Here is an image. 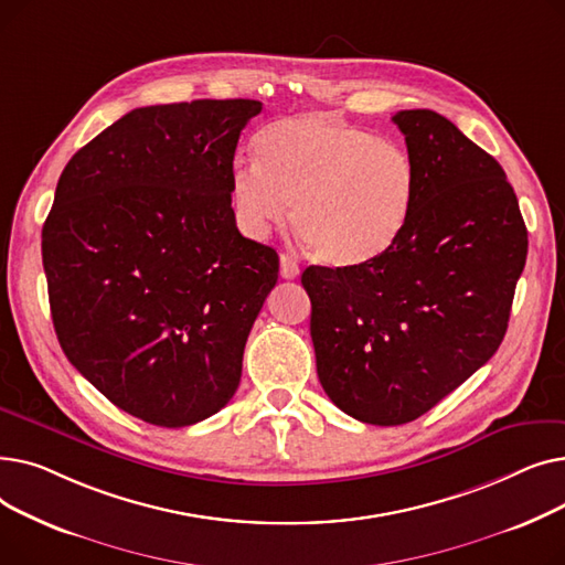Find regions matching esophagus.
<instances>
[{
  "instance_id": "1",
  "label": "esophagus",
  "mask_w": 565,
  "mask_h": 565,
  "mask_svg": "<svg viewBox=\"0 0 565 565\" xmlns=\"http://www.w3.org/2000/svg\"><path fill=\"white\" fill-rule=\"evenodd\" d=\"M279 265H281V277L284 279H295L300 275V263H298V258H292L290 254H281Z\"/></svg>"
}]
</instances>
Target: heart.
Returning <instances> with one entry per match:
<instances>
[{
	"label": "heart",
	"mask_w": 565,
	"mask_h": 565,
	"mask_svg": "<svg viewBox=\"0 0 565 565\" xmlns=\"http://www.w3.org/2000/svg\"><path fill=\"white\" fill-rule=\"evenodd\" d=\"M260 164L235 160L237 224L260 241L292 224L330 265H360L401 237L417 192V169L396 141L330 111L281 118L258 135Z\"/></svg>",
	"instance_id": "b5f03b06"
}]
</instances>
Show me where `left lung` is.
I'll return each mask as SVG.
<instances>
[{"label":"left lung","instance_id":"1","mask_svg":"<svg viewBox=\"0 0 565 565\" xmlns=\"http://www.w3.org/2000/svg\"><path fill=\"white\" fill-rule=\"evenodd\" d=\"M392 121L417 169L401 237L369 263L302 273L322 390L373 426L419 419L492 358L529 247L492 156L433 109Z\"/></svg>","mask_w":565,"mask_h":565}]
</instances>
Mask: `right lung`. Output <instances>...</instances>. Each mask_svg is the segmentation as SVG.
<instances>
[{
    "instance_id": "obj_1",
    "label": "right lung",
    "mask_w": 565,
    "mask_h": 565,
    "mask_svg": "<svg viewBox=\"0 0 565 565\" xmlns=\"http://www.w3.org/2000/svg\"><path fill=\"white\" fill-rule=\"evenodd\" d=\"M258 100L128 111L71 158L43 224L50 311L68 362L132 417L183 428L235 394L279 277L231 207Z\"/></svg>"
}]
</instances>
